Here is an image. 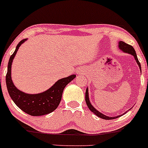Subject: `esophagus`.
Listing matches in <instances>:
<instances>
[{
    "label": "esophagus",
    "instance_id": "1",
    "mask_svg": "<svg viewBox=\"0 0 148 148\" xmlns=\"http://www.w3.org/2000/svg\"><path fill=\"white\" fill-rule=\"evenodd\" d=\"M81 73V71H79V73Z\"/></svg>",
    "mask_w": 148,
    "mask_h": 148
}]
</instances>
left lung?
I'll return each mask as SVG.
<instances>
[{"label": "left lung", "mask_w": 148, "mask_h": 148, "mask_svg": "<svg viewBox=\"0 0 148 148\" xmlns=\"http://www.w3.org/2000/svg\"><path fill=\"white\" fill-rule=\"evenodd\" d=\"M118 46H119V49H120V50H122L123 52L127 53V54H131V55H133L134 56V59H135L137 64L138 65L139 69H140V72H141L140 64V62L138 61V57L136 55V51H135V49H134V47H133L132 45H128V44H127V43L123 42V41H119ZM85 101H86V103H87V105L88 106V108H89V110L92 111L93 113L95 114L96 116H98V117H100V118H102L103 119H113L118 118V117H121L122 115H123V114H120V115L115 116V117H109V116H107V115H106V114L101 113V112H99V110H96L95 108H94V106L92 105L90 101H89L88 88H87V89H86V92H85ZM126 112H124V114H125Z\"/></svg>", "instance_id": "obj_1"}]
</instances>
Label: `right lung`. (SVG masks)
<instances>
[{
	"instance_id": "1",
	"label": "right lung",
	"mask_w": 148,
	"mask_h": 148,
	"mask_svg": "<svg viewBox=\"0 0 148 148\" xmlns=\"http://www.w3.org/2000/svg\"><path fill=\"white\" fill-rule=\"evenodd\" d=\"M27 39H24L19 42L16 45L15 51L10 58L5 77L6 85L11 99L21 110L32 116L45 115L51 113L57 108L60 103L64 88L76 75H71L67 77L59 79L49 89L39 94H26L18 89L12 80V64L19 47Z\"/></svg>"
}]
</instances>
